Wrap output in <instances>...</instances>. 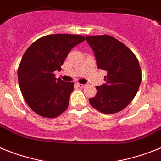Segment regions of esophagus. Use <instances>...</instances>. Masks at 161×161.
<instances>
[{
    "instance_id": "obj_1",
    "label": "esophagus",
    "mask_w": 161,
    "mask_h": 161,
    "mask_svg": "<svg viewBox=\"0 0 161 161\" xmlns=\"http://www.w3.org/2000/svg\"><path fill=\"white\" fill-rule=\"evenodd\" d=\"M76 86H78L79 88H80V89H83V88L86 87V85H83V84H80V83H76Z\"/></svg>"
}]
</instances>
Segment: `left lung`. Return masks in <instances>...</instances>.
Here are the masks:
<instances>
[{
    "label": "left lung",
    "mask_w": 161,
    "mask_h": 161,
    "mask_svg": "<svg viewBox=\"0 0 161 161\" xmlns=\"http://www.w3.org/2000/svg\"><path fill=\"white\" fill-rule=\"evenodd\" d=\"M94 50L97 67L108 72L105 84L97 86L90 99L98 112L113 114L125 108L134 99L142 80L139 63L131 49L108 35L86 36Z\"/></svg>",
    "instance_id": "1"
}]
</instances>
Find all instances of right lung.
<instances>
[{"label":"right lung","instance_id":"obj_1","mask_svg":"<svg viewBox=\"0 0 161 161\" xmlns=\"http://www.w3.org/2000/svg\"><path fill=\"white\" fill-rule=\"evenodd\" d=\"M85 41L80 35L53 34L39 38L25 51L18 78L27 104L39 116L54 118L67 110L73 82L56 79L55 71L74 46Z\"/></svg>","mask_w":161,"mask_h":161}]
</instances>
